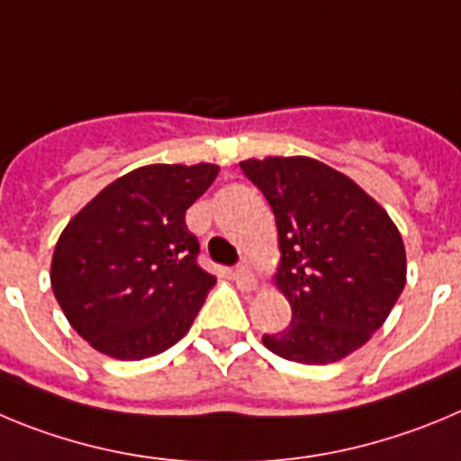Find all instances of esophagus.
<instances>
[{
  "label": "esophagus",
  "instance_id": "1",
  "mask_svg": "<svg viewBox=\"0 0 461 461\" xmlns=\"http://www.w3.org/2000/svg\"><path fill=\"white\" fill-rule=\"evenodd\" d=\"M234 280H236V285H239V289H246V292L257 289V277H255V273L250 271V267H248V264H239V267L234 268Z\"/></svg>",
  "mask_w": 461,
  "mask_h": 461
}]
</instances>
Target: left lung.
I'll return each mask as SVG.
<instances>
[{"label": "left lung", "mask_w": 461, "mask_h": 461, "mask_svg": "<svg viewBox=\"0 0 461 461\" xmlns=\"http://www.w3.org/2000/svg\"><path fill=\"white\" fill-rule=\"evenodd\" d=\"M276 215V285L292 323L261 342L305 365H329L372 338L406 282V252L391 215L338 169L305 156L243 160Z\"/></svg>", "instance_id": "obj_1"}]
</instances>
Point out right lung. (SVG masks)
Wrapping results in <instances>:
<instances>
[{"mask_svg":"<svg viewBox=\"0 0 461 461\" xmlns=\"http://www.w3.org/2000/svg\"><path fill=\"white\" fill-rule=\"evenodd\" d=\"M218 165H147L123 174L66 225L50 282L70 326L101 354L142 360L179 342L215 277L197 264L185 211Z\"/></svg>","mask_w":461,"mask_h":461,"instance_id":"obj_1","label":"right lung"}]
</instances>
